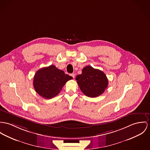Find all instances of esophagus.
Wrapping results in <instances>:
<instances>
[{
    "label": "esophagus",
    "instance_id": "1",
    "mask_svg": "<svg viewBox=\"0 0 150 150\" xmlns=\"http://www.w3.org/2000/svg\"><path fill=\"white\" fill-rule=\"evenodd\" d=\"M70 75H71L73 78H75V74L74 73H72V74H71Z\"/></svg>",
    "mask_w": 150,
    "mask_h": 150
}]
</instances>
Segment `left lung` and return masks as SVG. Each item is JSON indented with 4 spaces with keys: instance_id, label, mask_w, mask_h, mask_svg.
<instances>
[{
    "instance_id": "1",
    "label": "left lung",
    "mask_w": 150,
    "mask_h": 150,
    "mask_svg": "<svg viewBox=\"0 0 150 150\" xmlns=\"http://www.w3.org/2000/svg\"><path fill=\"white\" fill-rule=\"evenodd\" d=\"M76 80L82 92L90 98L102 94L108 84V79L103 71L87 66L82 73L76 76Z\"/></svg>"
}]
</instances>
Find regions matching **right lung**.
<instances>
[{"label":"right lung","mask_w":150,"mask_h":150,"mask_svg":"<svg viewBox=\"0 0 150 150\" xmlns=\"http://www.w3.org/2000/svg\"><path fill=\"white\" fill-rule=\"evenodd\" d=\"M72 77L65 74L63 70L55 66L38 70L34 77L33 85L35 91L45 99H51L57 95L67 81Z\"/></svg>","instance_id":"right-lung-1"}]
</instances>
